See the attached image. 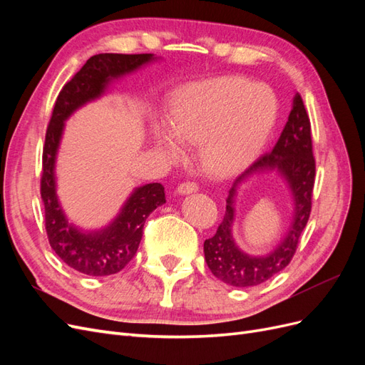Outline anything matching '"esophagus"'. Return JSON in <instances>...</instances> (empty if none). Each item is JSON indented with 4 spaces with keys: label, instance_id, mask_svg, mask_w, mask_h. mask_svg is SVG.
I'll list each match as a JSON object with an SVG mask.
<instances>
[{
    "label": "esophagus",
    "instance_id": "1",
    "mask_svg": "<svg viewBox=\"0 0 365 365\" xmlns=\"http://www.w3.org/2000/svg\"><path fill=\"white\" fill-rule=\"evenodd\" d=\"M197 192V185L195 182H182L178 185V189H176V193L178 195H190Z\"/></svg>",
    "mask_w": 365,
    "mask_h": 365
}]
</instances>
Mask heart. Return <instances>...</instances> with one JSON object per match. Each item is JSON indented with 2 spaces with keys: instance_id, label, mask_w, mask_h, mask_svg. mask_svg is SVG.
<instances>
[{
  "instance_id": "heart-1",
  "label": "heart",
  "mask_w": 365,
  "mask_h": 365,
  "mask_svg": "<svg viewBox=\"0 0 365 365\" xmlns=\"http://www.w3.org/2000/svg\"><path fill=\"white\" fill-rule=\"evenodd\" d=\"M277 118L269 88L237 77L184 83L172 93L165 128L152 129L153 148L169 161L181 158V145H196L201 170L231 178L257 160Z\"/></svg>"
}]
</instances>
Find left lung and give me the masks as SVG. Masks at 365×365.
Returning a JSON list of instances; mask_svg holds the SVG:
<instances>
[{
  "mask_svg": "<svg viewBox=\"0 0 365 365\" xmlns=\"http://www.w3.org/2000/svg\"><path fill=\"white\" fill-rule=\"evenodd\" d=\"M269 171L277 173L292 193L294 205L292 224L272 250L263 255H250L237 245L232 236L235 197L242 183L252 175ZM314 181L315 160L312 155L311 121L300 94L295 93L288 121L277 145L237 176L228 190L224 220L217 227L216 235L204 242L205 262L215 277L236 288H251L269 280L288 267L311 215Z\"/></svg>",
  "mask_w": 365,
  "mask_h": 365,
  "instance_id": "left-lung-1",
  "label": "left lung"
}]
</instances>
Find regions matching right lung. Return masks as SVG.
<instances>
[{
	"instance_id": "right-lung-1",
	"label": "right lung",
	"mask_w": 365,
	"mask_h": 365,
	"mask_svg": "<svg viewBox=\"0 0 365 365\" xmlns=\"http://www.w3.org/2000/svg\"><path fill=\"white\" fill-rule=\"evenodd\" d=\"M158 61L161 58L155 54H96L62 88L54 103L42 153L41 197L53 251L81 274L103 277L123 269L135 256L148 216L165 202V195L160 182L135 187L106 225L93 230L76 225L58 196L56 163L65 121L85 105L106 96L115 82Z\"/></svg>"
}]
</instances>
